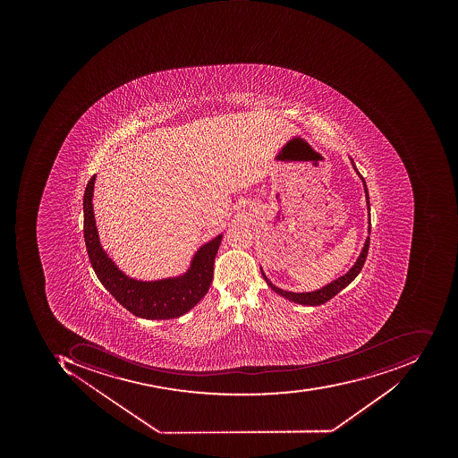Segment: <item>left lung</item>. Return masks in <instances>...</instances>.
<instances>
[{
    "instance_id": "1",
    "label": "left lung",
    "mask_w": 458,
    "mask_h": 458,
    "mask_svg": "<svg viewBox=\"0 0 458 458\" xmlns=\"http://www.w3.org/2000/svg\"><path fill=\"white\" fill-rule=\"evenodd\" d=\"M353 169H355L358 176L362 179L363 187H365V194H366V204H368V210L370 213V200H369V191L368 186H366L365 179H363L362 174H359L358 169H356L355 164H353ZM371 223H370V215H369V233H370ZM369 245H370V238H366L365 245H363L362 251L359 254L358 260L353 264L352 268L345 274V276H340V278L335 279V281L330 282L327 286H323L322 289L315 290V292H307V293H294V292H287V290L279 289L276 284H272L269 282V279L267 278L266 274H264L263 269H261V276L266 279L268 286L271 287L276 293L281 294L284 299L290 300V301L297 302V304L301 305H311V307H315V305L325 304V302L329 301L330 299L335 296V294L340 293L341 290L347 287L353 279L358 276L360 269L363 268V264H365L366 258H368Z\"/></svg>"
}]
</instances>
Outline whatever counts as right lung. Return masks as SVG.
Masks as SVG:
<instances>
[{
  "instance_id": "right-lung-1",
  "label": "right lung",
  "mask_w": 458,
  "mask_h": 458,
  "mask_svg": "<svg viewBox=\"0 0 458 458\" xmlns=\"http://www.w3.org/2000/svg\"><path fill=\"white\" fill-rule=\"evenodd\" d=\"M95 179L93 174L85 189L84 238L93 271L103 286L129 312L144 319H174L194 309L212 284L213 266L222 243V233L200 246L184 276L154 282L129 278L100 245L92 205Z\"/></svg>"
}]
</instances>
